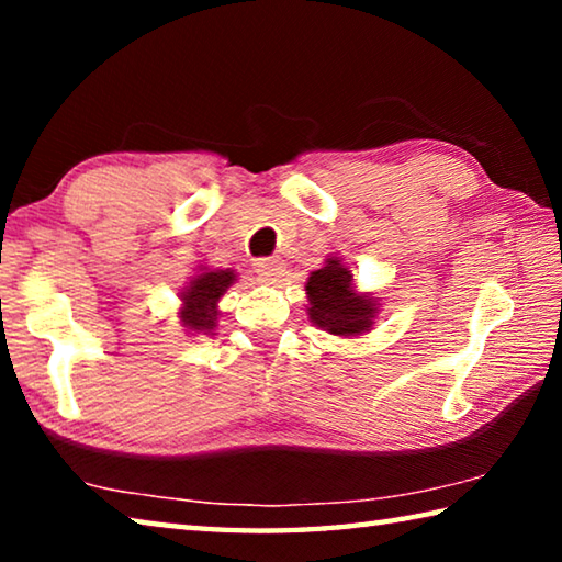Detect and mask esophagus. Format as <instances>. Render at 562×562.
<instances>
[{
	"label": "esophagus",
	"mask_w": 562,
	"mask_h": 562,
	"mask_svg": "<svg viewBox=\"0 0 562 562\" xmlns=\"http://www.w3.org/2000/svg\"><path fill=\"white\" fill-rule=\"evenodd\" d=\"M255 268H258L260 280L268 282V284L280 282V278L284 274V262L280 258H262V260H258Z\"/></svg>",
	"instance_id": "obj_1"
}]
</instances>
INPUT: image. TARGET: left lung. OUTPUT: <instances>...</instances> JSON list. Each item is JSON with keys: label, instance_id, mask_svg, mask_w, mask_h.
Wrapping results in <instances>:
<instances>
[{"label": "left lung", "instance_id": "1", "mask_svg": "<svg viewBox=\"0 0 562 562\" xmlns=\"http://www.w3.org/2000/svg\"><path fill=\"white\" fill-rule=\"evenodd\" d=\"M307 300L310 319L329 335L355 337L372 327L376 300L355 292L351 272L337 258H329L325 268L310 274Z\"/></svg>", "mask_w": 562, "mask_h": 562}]
</instances>
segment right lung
Instances as JSON below:
<instances>
[{
	"mask_svg": "<svg viewBox=\"0 0 562 562\" xmlns=\"http://www.w3.org/2000/svg\"><path fill=\"white\" fill-rule=\"evenodd\" d=\"M235 282L233 270H201L190 280L188 288L180 292L183 307H180V322L190 331H211L217 319V302L225 294V290Z\"/></svg>",
	"mask_w": 562,
	"mask_h": 562,
	"instance_id": "1",
	"label": "right lung"
}]
</instances>
